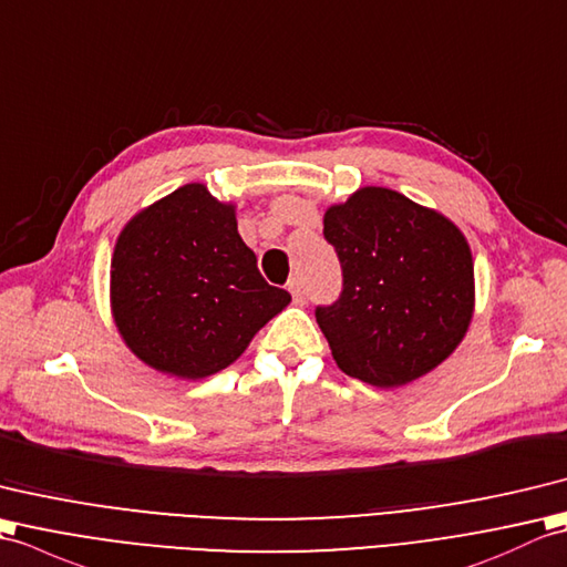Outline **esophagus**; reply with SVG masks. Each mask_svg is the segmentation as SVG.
I'll return each instance as SVG.
<instances>
[{
	"instance_id": "1",
	"label": "esophagus",
	"mask_w": 567,
	"mask_h": 567,
	"mask_svg": "<svg viewBox=\"0 0 567 567\" xmlns=\"http://www.w3.org/2000/svg\"><path fill=\"white\" fill-rule=\"evenodd\" d=\"M288 291H291V296H293V300H296V303H303V300H306V291H303V281H300V279H298V276H296V279H291V281H288Z\"/></svg>"
}]
</instances>
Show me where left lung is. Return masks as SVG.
<instances>
[{
    "label": "left lung",
    "instance_id": "obj_1",
    "mask_svg": "<svg viewBox=\"0 0 567 567\" xmlns=\"http://www.w3.org/2000/svg\"><path fill=\"white\" fill-rule=\"evenodd\" d=\"M322 225L344 288L316 318L339 369L388 390L454 354L475 310L471 245L454 220L393 188L361 186Z\"/></svg>",
    "mask_w": 567,
    "mask_h": 567
}]
</instances>
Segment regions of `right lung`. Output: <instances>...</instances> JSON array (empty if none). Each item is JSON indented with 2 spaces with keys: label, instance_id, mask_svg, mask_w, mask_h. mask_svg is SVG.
<instances>
[{
  "label": "right lung",
  "instance_id": "right-lung-1",
  "mask_svg": "<svg viewBox=\"0 0 567 567\" xmlns=\"http://www.w3.org/2000/svg\"><path fill=\"white\" fill-rule=\"evenodd\" d=\"M111 318L145 367L198 381L228 369L291 303L237 233V206L206 184L137 210L111 255Z\"/></svg>",
  "mask_w": 567,
  "mask_h": 567
}]
</instances>
